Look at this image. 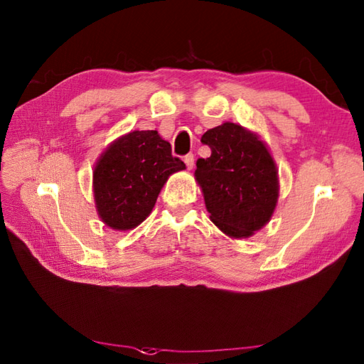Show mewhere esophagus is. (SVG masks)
I'll list each match as a JSON object with an SVG mask.
<instances>
[{"instance_id": "34e87169", "label": "esophagus", "mask_w": 364, "mask_h": 364, "mask_svg": "<svg viewBox=\"0 0 364 364\" xmlns=\"http://www.w3.org/2000/svg\"><path fill=\"white\" fill-rule=\"evenodd\" d=\"M196 156L192 153H189V154H186V156H184V164H186V167L191 170L192 167H194V159Z\"/></svg>"}]
</instances>
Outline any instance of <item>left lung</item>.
<instances>
[{"instance_id":"1","label":"left lung","mask_w":364,"mask_h":364,"mask_svg":"<svg viewBox=\"0 0 364 364\" xmlns=\"http://www.w3.org/2000/svg\"><path fill=\"white\" fill-rule=\"evenodd\" d=\"M202 142L211 156L197 159L194 175L210 219L231 239L253 236L272 218L280 194L277 164L266 142L231 122L208 129Z\"/></svg>"}]
</instances>
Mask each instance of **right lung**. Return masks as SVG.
Segmentation results:
<instances>
[{"instance_id":"obj_1","label":"right lung","mask_w":364,"mask_h":364,"mask_svg":"<svg viewBox=\"0 0 364 364\" xmlns=\"http://www.w3.org/2000/svg\"><path fill=\"white\" fill-rule=\"evenodd\" d=\"M186 166L158 131H129L115 139L94 167L98 218L115 231H128L149 218L168 176Z\"/></svg>"}]
</instances>
